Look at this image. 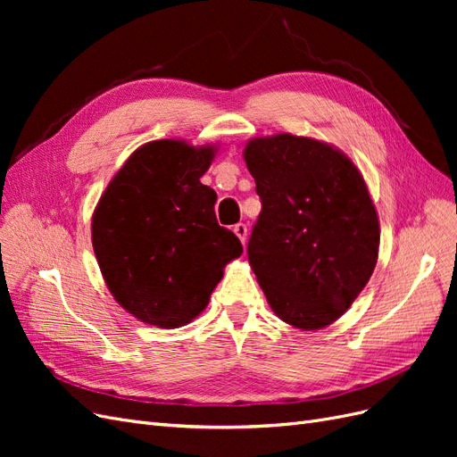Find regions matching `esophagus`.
Instances as JSON below:
<instances>
[{"label": "esophagus", "mask_w": 457, "mask_h": 457, "mask_svg": "<svg viewBox=\"0 0 457 457\" xmlns=\"http://www.w3.org/2000/svg\"><path fill=\"white\" fill-rule=\"evenodd\" d=\"M234 234H237V237L240 238V242H242V244H245V238H247V227H245L244 223L234 225Z\"/></svg>", "instance_id": "obj_1"}]
</instances>
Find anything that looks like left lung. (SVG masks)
Here are the masks:
<instances>
[{
	"mask_svg": "<svg viewBox=\"0 0 457 457\" xmlns=\"http://www.w3.org/2000/svg\"><path fill=\"white\" fill-rule=\"evenodd\" d=\"M244 160L261 198L247 259L270 309L301 329L336 322L378 262L379 220L361 171L289 133L250 141Z\"/></svg>",
	"mask_w": 457,
	"mask_h": 457,
	"instance_id": "1",
	"label": "left lung"
}]
</instances>
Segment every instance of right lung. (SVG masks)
Returning a JSON list of instances; mask_svg holds the SVG:
<instances>
[{"label":"right lung","mask_w":457,"mask_h":457,"mask_svg":"<svg viewBox=\"0 0 457 457\" xmlns=\"http://www.w3.org/2000/svg\"><path fill=\"white\" fill-rule=\"evenodd\" d=\"M213 146L162 139L137 148L96 205L91 238L120 305L158 328H179L210 301L223 267L242 255L219 227L215 190L200 183Z\"/></svg>","instance_id":"right-lung-1"}]
</instances>
